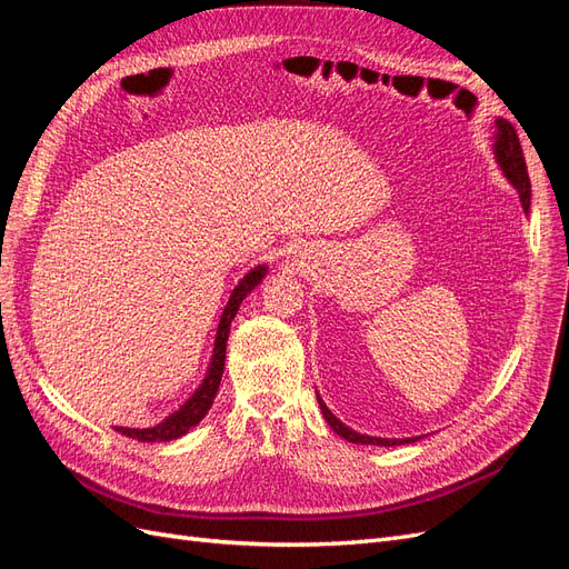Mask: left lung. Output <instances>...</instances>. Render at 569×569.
<instances>
[{
	"mask_svg": "<svg viewBox=\"0 0 569 569\" xmlns=\"http://www.w3.org/2000/svg\"><path fill=\"white\" fill-rule=\"evenodd\" d=\"M493 153H496V161L501 166V170L506 173V178L510 180V184L518 189L520 201H522V209L525 213H529V201H531V182L527 176V163H525V153L518 140V132L508 123L506 118H496V137H493ZM318 403L325 420L330 422V427L339 437H343L351 443H372V446H399V443H410L416 441L418 437L412 439H382V437H368V435H358L353 429H349L343 422H339L330 408L322 403V399L318 396Z\"/></svg>",
	"mask_w": 569,
	"mask_h": 569,
	"instance_id": "8db88e82",
	"label": "left lung"
}]
</instances>
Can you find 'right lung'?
<instances>
[{"mask_svg":"<svg viewBox=\"0 0 569 569\" xmlns=\"http://www.w3.org/2000/svg\"><path fill=\"white\" fill-rule=\"evenodd\" d=\"M266 274V266H258L253 270H249L244 274V280H239V284L234 287L232 297L226 306V311H222L220 325H218V335H216V349H213V358H211V366L209 372H206V380L201 382V387L192 393V399H189L180 410H176L173 416H168L163 422L147 427V429H130V427H116V432L126 435L130 439L137 441H170V439H178L182 435H187L189 429L197 427L201 422V418L209 412V408L213 406L216 399V391L220 387V377L222 370H226V347H228V335H230V325L237 316V308L247 299L249 291L263 280Z\"/></svg>","mask_w":569,"mask_h":569,"instance_id":"add662e5","label":"right lung"}]
</instances>
